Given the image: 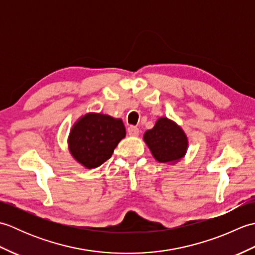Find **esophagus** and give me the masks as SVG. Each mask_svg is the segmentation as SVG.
<instances>
[{"label": "esophagus", "mask_w": 255, "mask_h": 255, "mask_svg": "<svg viewBox=\"0 0 255 255\" xmlns=\"http://www.w3.org/2000/svg\"><path fill=\"white\" fill-rule=\"evenodd\" d=\"M128 134L129 136H132V137H137L138 134H139V129L137 128V127H134V126H130V127H128Z\"/></svg>", "instance_id": "esophagus-1"}]
</instances>
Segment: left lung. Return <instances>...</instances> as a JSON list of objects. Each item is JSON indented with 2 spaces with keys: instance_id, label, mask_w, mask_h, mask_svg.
I'll return each instance as SVG.
<instances>
[{
  "instance_id": "8db88e82",
  "label": "left lung",
  "mask_w": 255,
  "mask_h": 255,
  "mask_svg": "<svg viewBox=\"0 0 255 255\" xmlns=\"http://www.w3.org/2000/svg\"><path fill=\"white\" fill-rule=\"evenodd\" d=\"M153 158L165 164H176L185 156L188 149V138L183 128L174 121L162 116L154 127L143 134Z\"/></svg>"
}]
</instances>
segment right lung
<instances>
[{"mask_svg":"<svg viewBox=\"0 0 255 255\" xmlns=\"http://www.w3.org/2000/svg\"><path fill=\"white\" fill-rule=\"evenodd\" d=\"M125 137L126 128L121 118L101 113H86L70 129L68 147L72 158L90 170L110 159L114 149Z\"/></svg>","mask_w":255,"mask_h":255,"instance_id":"add662e5","label":"right lung"}]
</instances>
